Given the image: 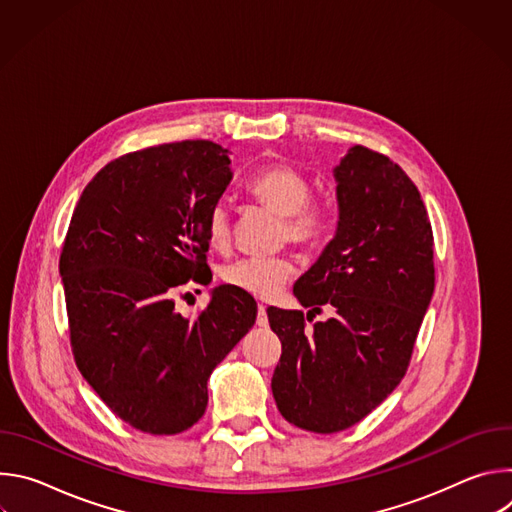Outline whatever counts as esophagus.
Here are the masks:
<instances>
[{
	"label": "esophagus",
	"instance_id": "34e87169",
	"mask_svg": "<svg viewBox=\"0 0 512 512\" xmlns=\"http://www.w3.org/2000/svg\"><path fill=\"white\" fill-rule=\"evenodd\" d=\"M267 324H269V320H267V312H265V306H263V304H259V306H257V326L265 328Z\"/></svg>",
	"mask_w": 512,
	"mask_h": 512
}]
</instances>
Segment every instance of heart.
<instances>
[{
	"mask_svg": "<svg viewBox=\"0 0 512 512\" xmlns=\"http://www.w3.org/2000/svg\"><path fill=\"white\" fill-rule=\"evenodd\" d=\"M247 192L265 208L281 216V239L300 247L320 245L332 231L334 208L330 200L310 196V178L289 164H271L261 168L247 182ZM206 239L218 253H227L233 241L231 210L225 202H216L206 214ZM294 259L277 257H243L223 267L221 277L227 285L245 294L271 300L294 275Z\"/></svg>",
	"mask_w": 512,
	"mask_h": 512,
	"instance_id": "heart-1",
	"label": "heart"
}]
</instances>
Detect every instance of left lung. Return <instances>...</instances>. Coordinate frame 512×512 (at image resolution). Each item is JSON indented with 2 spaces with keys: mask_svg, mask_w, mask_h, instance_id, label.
I'll return each mask as SVG.
<instances>
[{
  "mask_svg": "<svg viewBox=\"0 0 512 512\" xmlns=\"http://www.w3.org/2000/svg\"><path fill=\"white\" fill-rule=\"evenodd\" d=\"M338 229L296 281L304 312L267 308L281 356L271 379L279 413L334 433L381 405L407 373L431 302L433 233L411 178L387 156L354 145L334 170Z\"/></svg>",
  "mask_w": 512,
  "mask_h": 512,
  "instance_id": "obj_1",
  "label": "left lung"
}]
</instances>
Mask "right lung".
Segmentation results:
<instances>
[{"mask_svg":"<svg viewBox=\"0 0 512 512\" xmlns=\"http://www.w3.org/2000/svg\"><path fill=\"white\" fill-rule=\"evenodd\" d=\"M229 150L162 143L109 162L87 184L60 253L70 346L81 375L131 427L174 435L206 409V381L253 328L257 304L221 285L196 318L186 283H210L206 214L233 180Z\"/></svg>","mask_w":512,"mask_h":512,"instance_id":"right-lung-1","label":"right lung"}]
</instances>
